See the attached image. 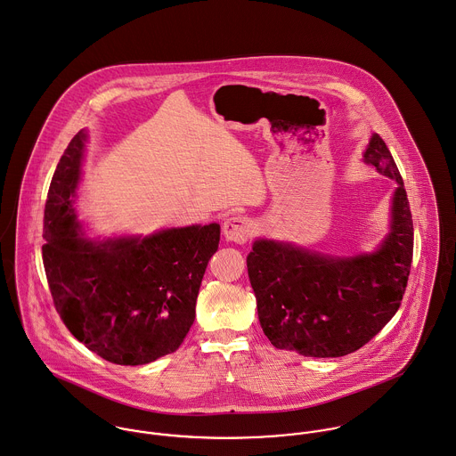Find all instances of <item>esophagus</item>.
Masks as SVG:
<instances>
[{"instance_id": "obj_1", "label": "esophagus", "mask_w": 456, "mask_h": 456, "mask_svg": "<svg viewBox=\"0 0 456 456\" xmlns=\"http://www.w3.org/2000/svg\"><path fill=\"white\" fill-rule=\"evenodd\" d=\"M254 232V222L243 215H232L224 222V236L227 241L236 245H243L250 240Z\"/></svg>"}]
</instances>
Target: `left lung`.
<instances>
[{"label":"left lung","instance_id":"1","mask_svg":"<svg viewBox=\"0 0 456 456\" xmlns=\"http://www.w3.org/2000/svg\"><path fill=\"white\" fill-rule=\"evenodd\" d=\"M364 162L398 183L391 232L377 252L333 259L259 240L247 257L259 321L276 349L340 358L368 344L400 308L414 250L411 206L398 167L377 134Z\"/></svg>","mask_w":456,"mask_h":456}]
</instances>
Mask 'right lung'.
I'll list each match as a JSON object with an SVG mask.
<instances>
[{
  "instance_id": "1",
  "label": "right lung",
  "mask_w": 456,
  "mask_h": 456,
  "mask_svg": "<svg viewBox=\"0 0 456 456\" xmlns=\"http://www.w3.org/2000/svg\"><path fill=\"white\" fill-rule=\"evenodd\" d=\"M85 132L65 150L47 193L42 259L54 306L69 331L100 358L146 364L175 353L195 319L220 225L169 229L148 238L93 243L70 204Z\"/></svg>"
}]
</instances>
